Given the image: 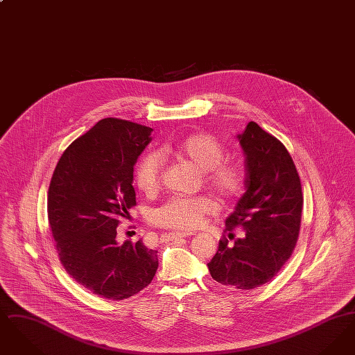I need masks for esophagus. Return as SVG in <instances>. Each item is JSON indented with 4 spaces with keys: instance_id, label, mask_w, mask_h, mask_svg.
<instances>
[{
    "instance_id": "1",
    "label": "esophagus",
    "mask_w": 355,
    "mask_h": 355,
    "mask_svg": "<svg viewBox=\"0 0 355 355\" xmlns=\"http://www.w3.org/2000/svg\"><path fill=\"white\" fill-rule=\"evenodd\" d=\"M190 236V233H185V232H170V233L165 234V236L170 239V241L178 239V238H186V236Z\"/></svg>"
}]
</instances>
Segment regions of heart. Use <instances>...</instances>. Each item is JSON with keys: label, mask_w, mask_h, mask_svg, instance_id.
Segmentation results:
<instances>
[{"label": "heart", "mask_w": 355, "mask_h": 355, "mask_svg": "<svg viewBox=\"0 0 355 355\" xmlns=\"http://www.w3.org/2000/svg\"><path fill=\"white\" fill-rule=\"evenodd\" d=\"M161 153L202 171L205 185L222 201L236 200L246 187L245 170L234 162H222L223 146L211 135H187L173 145L162 146ZM161 170L162 161L158 154L144 155L135 166V185L148 196L157 193L161 187ZM214 210L216 205L207 197H173L153 213V222L164 227L193 230Z\"/></svg>", "instance_id": "heart-1"}]
</instances>
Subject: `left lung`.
Instances as JSON below:
<instances>
[{
  "label": "left lung",
  "mask_w": 355,
  "mask_h": 355,
  "mask_svg": "<svg viewBox=\"0 0 355 355\" xmlns=\"http://www.w3.org/2000/svg\"><path fill=\"white\" fill-rule=\"evenodd\" d=\"M245 155L246 191L226 218L225 233L236 227L244 236L230 247L223 236L207 263L210 275L223 286L252 290L271 281L295 248L302 216V187L284 144L249 122L236 135Z\"/></svg>",
  "instance_id": "left-lung-1"
}]
</instances>
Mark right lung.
I'll list each match as a JSON object with an SVG mask.
<instances>
[{"mask_svg":"<svg viewBox=\"0 0 355 355\" xmlns=\"http://www.w3.org/2000/svg\"><path fill=\"white\" fill-rule=\"evenodd\" d=\"M152 128L119 119L98 121L61 155L48 191V218L69 275L102 298L121 301L148 286L157 250L116 239L119 218L135 206L133 171Z\"/></svg>","mask_w":355,"mask_h":355,"instance_id":"add662e5","label":"right lung"}]
</instances>
